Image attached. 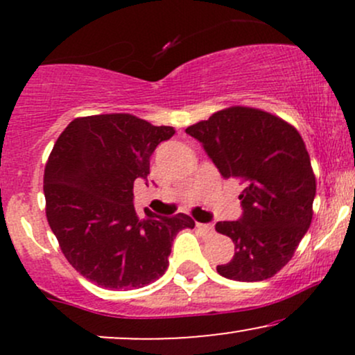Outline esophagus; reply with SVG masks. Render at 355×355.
<instances>
[{
	"label": "esophagus",
	"instance_id": "obj_1",
	"mask_svg": "<svg viewBox=\"0 0 355 355\" xmlns=\"http://www.w3.org/2000/svg\"><path fill=\"white\" fill-rule=\"evenodd\" d=\"M198 230H202L203 234H211L214 232V225L211 223H197Z\"/></svg>",
	"mask_w": 355,
	"mask_h": 355
}]
</instances>
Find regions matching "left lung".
Returning <instances> with one entry per match:
<instances>
[{"label": "left lung", "instance_id": "obj_1", "mask_svg": "<svg viewBox=\"0 0 355 355\" xmlns=\"http://www.w3.org/2000/svg\"><path fill=\"white\" fill-rule=\"evenodd\" d=\"M185 132L223 178L243 183L240 218L215 225L235 243V255L217 272L239 282L270 279L312 222L315 177L302 137L282 118L248 107L222 110Z\"/></svg>", "mask_w": 355, "mask_h": 355}]
</instances>
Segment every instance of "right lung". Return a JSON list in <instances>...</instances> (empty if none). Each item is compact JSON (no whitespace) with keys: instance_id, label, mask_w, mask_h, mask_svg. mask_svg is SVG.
Listing matches in <instances>:
<instances>
[{"instance_id":"add662e5","label":"right lung","mask_w":355,"mask_h":355,"mask_svg":"<svg viewBox=\"0 0 355 355\" xmlns=\"http://www.w3.org/2000/svg\"><path fill=\"white\" fill-rule=\"evenodd\" d=\"M173 126H153L128 113L73 120L44 168L46 218L76 272L108 291H130L165 274L173 239L193 229L189 215L145 209L138 218L133 183L146 180L150 157Z\"/></svg>"}]
</instances>
